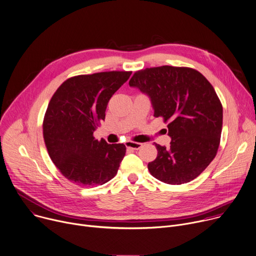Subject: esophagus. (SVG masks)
Listing matches in <instances>:
<instances>
[{"label": "esophagus", "mask_w": 256, "mask_h": 256, "mask_svg": "<svg viewBox=\"0 0 256 256\" xmlns=\"http://www.w3.org/2000/svg\"><path fill=\"white\" fill-rule=\"evenodd\" d=\"M126 146L130 149H134V150H138L140 147H142V143L139 142H134V141H127L126 142Z\"/></svg>", "instance_id": "obj_1"}]
</instances>
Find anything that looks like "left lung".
Returning a JSON list of instances; mask_svg holds the SVG:
<instances>
[{
    "label": "left lung",
    "mask_w": 256,
    "mask_h": 256,
    "mask_svg": "<svg viewBox=\"0 0 256 256\" xmlns=\"http://www.w3.org/2000/svg\"><path fill=\"white\" fill-rule=\"evenodd\" d=\"M130 86L149 96L154 117L168 124V148L156 143L152 176L182 184L198 176L215 158L220 145L223 107L213 86L198 70L162 66L134 72Z\"/></svg>",
    "instance_id": "left-lung-1"
}]
</instances>
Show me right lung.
Wrapping results in <instances>:
<instances>
[{
    "label": "right lung",
    "instance_id": "add662e5",
    "mask_svg": "<svg viewBox=\"0 0 256 256\" xmlns=\"http://www.w3.org/2000/svg\"><path fill=\"white\" fill-rule=\"evenodd\" d=\"M132 72L80 74L64 82L51 98L43 119L48 154L62 174L84 188L112 180L126 153L124 144L94 137L105 120L108 102Z\"/></svg>",
    "mask_w": 256,
    "mask_h": 256
}]
</instances>
